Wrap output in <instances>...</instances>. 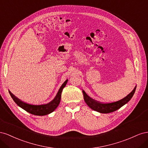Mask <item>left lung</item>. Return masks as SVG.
Instances as JSON below:
<instances>
[{
  "instance_id": "left-lung-1",
  "label": "left lung",
  "mask_w": 148,
  "mask_h": 148,
  "mask_svg": "<svg viewBox=\"0 0 148 148\" xmlns=\"http://www.w3.org/2000/svg\"><path fill=\"white\" fill-rule=\"evenodd\" d=\"M136 88V86L134 88L133 91L128 94V95L125 97L123 99H120L118 101L110 102V103H101L99 102H97L96 101H95L94 99H91V98L87 95V94L84 92V91H82L83 93L84 96V100L85 102L86 103V104L90 107L91 109L93 110H95L98 112L102 113V114H108L110 112H113L118 110L120 107H122L125 104H126L130 100L134 93L135 92Z\"/></svg>"
}]
</instances>
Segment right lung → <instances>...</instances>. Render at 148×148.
I'll return each mask as SVG.
<instances>
[{"label":"right lung","mask_w":148,"mask_h":148,"mask_svg":"<svg viewBox=\"0 0 148 148\" xmlns=\"http://www.w3.org/2000/svg\"><path fill=\"white\" fill-rule=\"evenodd\" d=\"M67 82H68V79H66V81L62 84V85L59 89V90L58 91L56 97L53 98V99L47 103V104H44L33 105L28 104V103L24 102L23 101H21L20 99H18V98L16 97L15 96L13 95L10 91L8 92H9L13 100L14 101L16 104L20 107H21V108L24 109L25 110L31 114H33L35 115L43 116L52 113V112L55 110V109L58 107V106H59L60 102L62 90H63L64 88L66 86Z\"/></svg>","instance_id":"right-lung-1"}]
</instances>
